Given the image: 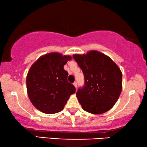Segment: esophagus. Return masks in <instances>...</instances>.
<instances>
[{
	"mask_svg": "<svg viewBox=\"0 0 147 147\" xmlns=\"http://www.w3.org/2000/svg\"><path fill=\"white\" fill-rule=\"evenodd\" d=\"M73 85H75V87H76V89H77V83L75 81V82L73 83Z\"/></svg>",
	"mask_w": 147,
	"mask_h": 147,
	"instance_id": "34e87169",
	"label": "esophagus"
}]
</instances>
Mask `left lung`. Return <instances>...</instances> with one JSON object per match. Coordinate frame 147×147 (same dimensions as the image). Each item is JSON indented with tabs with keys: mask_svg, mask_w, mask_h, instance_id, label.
I'll use <instances>...</instances> for the list:
<instances>
[{
	"mask_svg": "<svg viewBox=\"0 0 147 147\" xmlns=\"http://www.w3.org/2000/svg\"><path fill=\"white\" fill-rule=\"evenodd\" d=\"M73 58L84 75V86L76 94L83 110L97 115L110 110L122 90L120 68L109 56L94 50L75 54Z\"/></svg>",
	"mask_w": 147,
	"mask_h": 147,
	"instance_id": "1",
	"label": "left lung"
}]
</instances>
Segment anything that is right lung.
Segmentation results:
<instances>
[{
	"label": "right lung",
	"instance_id": "1",
	"mask_svg": "<svg viewBox=\"0 0 147 147\" xmlns=\"http://www.w3.org/2000/svg\"><path fill=\"white\" fill-rule=\"evenodd\" d=\"M72 59L54 52L42 55L32 65L26 77L27 92L34 107L46 114L60 112L76 89L68 83L64 66Z\"/></svg>",
	"mask_w": 147,
	"mask_h": 147
}]
</instances>
